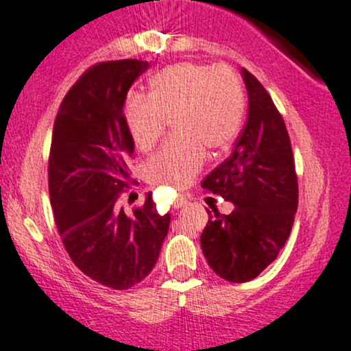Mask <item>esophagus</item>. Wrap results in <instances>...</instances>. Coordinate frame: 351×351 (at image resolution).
Masks as SVG:
<instances>
[{
  "label": "esophagus",
  "mask_w": 351,
  "mask_h": 351,
  "mask_svg": "<svg viewBox=\"0 0 351 351\" xmlns=\"http://www.w3.org/2000/svg\"><path fill=\"white\" fill-rule=\"evenodd\" d=\"M187 205V198L185 197H177L174 202V208H182V206Z\"/></svg>",
  "instance_id": "1"
}]
</instances>
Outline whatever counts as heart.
Masks as SVG:
<instances>
[{
  "instance_id": "obj_1",
  "label": "heart",
  "mask_w": 351,
  "mask_h": 351,
  "mask_svg": "<svg viewBox=\"0 0 351 351\" xmlns=\"http://www.w3.org/2000/svg\"><path fill=\"white\" fill-rule=\"evenodd\" d=\"M244 114V93L229 68L177 63L153 76L148 96L130 94L125 122L140 149H149L169 122L182 138L169 141L146 164L153 180L180 189L205 161V146L221 149L234 140Z\"/></svg>"
}]
</instances>
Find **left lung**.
I'll return each mask as SVG.
<instances>
[{
  "label": "left lung",
  "instance_id": "obj_1",
  "mask_svg": "<svg viewBox=\"0 0 351 351\" xmlns=\"http://www.w3.org/2000/svg\"><path fill=\"white\" fill-rule=\"evenodd\" d=\"M249 115L234 149L205 177L202 187L231 202L229 215L211 216L200 244L215 274L245 283L278 257L298 210V177L291 143L270 94L241 70Z\"/></svg>",
  "mask_w": 351,
  "mask_h": 351
}]
</instances>
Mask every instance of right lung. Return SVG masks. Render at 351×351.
<instances>
[{
    "label": "right lung",
    "instance_id": "obj_1",
    "mask_svg": "<svg viewBox=\"0 0 351 351\" xmlns=\"http://www.w3.org/2000/svg\"><path fill=\"white\" fill-rule=\"evenodd\" d=\"M148 68L141 60L94 64L64 96L51 133L49 190L63 245L84 275L114 289L149 275L171 221L151 192L133 211L120 202L133 154L125 99Z\"/></svg>",
    "mask_w": 351,
    "mask_h": 351
}]
</instances>
